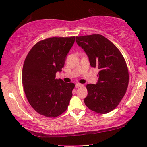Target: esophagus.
<instances>
[{
  "label": "esophagus",
  "mask_w": 147,
  "mask_h": 147,
  "mask_svg": "<svg viewBox=\"0 0 147 147\" xmlns=\"http://www.w3.org/2000/svg\"><path fill=\"white\" fill-rule=\"evenodd\" d=\"M83 86H84L83 84H80V83H76V84H75V86L76 87V88H78V87H82Z\"/></svg>",
  "instance_id": "1"
}]
</instances>
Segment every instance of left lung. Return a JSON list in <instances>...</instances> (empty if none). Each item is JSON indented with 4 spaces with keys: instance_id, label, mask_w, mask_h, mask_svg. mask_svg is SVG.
I'll return each instance as SVG.
<instances>
[{
    "instance_id": "obj_1",
    "label": "left lung",
    "mask_w": 147,
    "mask_h": 147,
    "mask_svg": "<svg viewBox=\"0 0 147 147\" xmlns=\"http://www.w3.org/2000/svg\"><path fill=\"white\" fill-rule=\"evenodd\" d=\"M76 42L86 52L92 67L99 69L97 83L86 86L84 103L96 113L110 112L120 103L128 88L125 59L117 47L102 35L77 36Z\"/></svg>"
}]
</instances>
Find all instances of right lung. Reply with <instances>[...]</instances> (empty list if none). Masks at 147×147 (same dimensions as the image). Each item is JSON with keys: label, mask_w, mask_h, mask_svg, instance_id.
Returning a JSON list of instances; mask_svg holds the SVG:
<instances>
[{"label": "right lung", "mask_w": 147, "mask_h": 147, "mask_svg": "<svg viewBox=\"0 0 147 147\" xmlns=\"http://www.w3.org/2000/svg\"><path fill=\"white\" fill-rule=\"evenodd\" d=\"M75 37L48 38L32 47L24 60L22 82L28 102L47 117H56L68 108L73 83L56 78L63 67Z\"/></svg>", "instance_id": "obj_1"}]
</instances>
